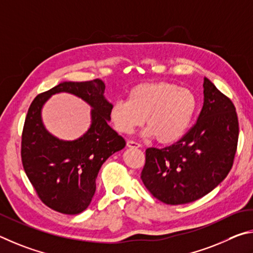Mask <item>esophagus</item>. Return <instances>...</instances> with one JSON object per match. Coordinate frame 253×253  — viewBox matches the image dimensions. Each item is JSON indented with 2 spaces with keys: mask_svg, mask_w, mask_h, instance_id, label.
Masks as SVG:
<instances>
[{
  "mask_svg": "<svg viewBox=\"0 0 253 253\" xmlns=\"http://www.w3.org/2000/svg\"><path fill=\"white\" fill-rule=\"evenodd\" d=\"M126 147H127V148H140L141 145H140L139 143L134 142V141L129 140V141H127V142H126Z\"/></svg>",
  "mask_w": 253,
  "mask_h": 253,
  "instance_id": "34e87169",
  "label": "esophagus"
}]
</instances>
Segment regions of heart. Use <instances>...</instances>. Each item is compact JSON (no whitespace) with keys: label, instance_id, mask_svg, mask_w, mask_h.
Listing matches in <instances>:
<instances>
[{"label":"heart","instance_id":"heart-1","mask_svg":"<svg viewBox=\"0 0 253 253\" xmlns=\"http://www.w3.org/2000/svg\"><path fill=\"white\" fill-rule=\"evenodd\" d=\"M198 108L194 93L169 82H147L133 86L127 101L118 100L111 105L110 119L115 130L130 134L144 123L147 138L170 144L187 133Z\"/></svg>","mask_w":253,"mask_h":253}]
</instances>
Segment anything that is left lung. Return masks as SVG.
Wrapping results in <instances>:
<instances>
[{
    "mask_svg": "<svg viewBox=\"0 0 253 253\" xmlns=\"http://www.w3.org/2000/svg\"><path fill=\"white\" fill-rule=\"evenodd\" d=\"M203 95L197 123L183 138L170 147L145 151L141 179L152 196L167 205L205 197L232 168L239 138L236 108L207 78Z\"/></svg>",
    "mask_w": 253,
    "mask_h": 253,
    "instance_id": "1",
    "label": "left lung"
}]
</instances>
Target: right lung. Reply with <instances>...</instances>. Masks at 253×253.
<instances>
[{
  "instance_id": "obj_1",
  "label": "right lung",
  "mask_w": 253,
  "mask_h": 253,
  "mask_svg": "<svg viewBox=\"0 0 253 253\" xmlns=\"http://www.w3.org/2000/svg\"><path fill=\"white\" fill-rule=\"evenodd\" d=\"M99 79L62 82L39 94L31 103L22 133L21 156L26 175L44 205L64 214H79L90 205L95 180L106 159L126 147V141L109 126L110 102ZM66 91L92 108L91 126L77 140L51 135L42 121V108L56 92Z\"/></svg>"
}]
</instances>
